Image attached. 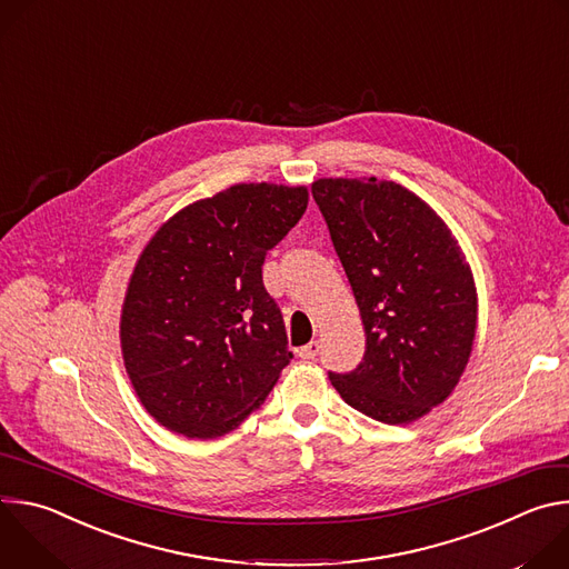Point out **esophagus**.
Here are the masks:
<instances>
[{"label": "esophagus", "mask_w": 569, "mask_h": 569, "mask_svg": "<svg viewBox=\"0 0 569 569\" xmlns=\"http://www.w3.org/2000/svg\"><path fill=\"white\" fill-rule=\"evenodd\" d=\"M317 353H319V342H317V340H312V342H308L306 347L297 349V356L303 358V360H315Z\"/></svg>", "instance_id": "1"}]
</instances>
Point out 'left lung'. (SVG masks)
I'll use <instances>...</instances> for the list:
<instances>
[{
  "label": "left lung",
  "instance_id": "obj_1",
  "mask_svg": "<svg viewBox=\"0 0 569 569\" xmlns=\"http://www.w3.org/2000/svg\"><path fill=\"white\" fill-rule=\"evenodd\" d=\"M353 288L367 351L349 373H329L353 410L389 426L412 423L459 382L477 329L472 272L446 222L387 180L312 184Z\"/></svg>",
  "mask_w": 569,
  "mask_h": 569
}]
</instances>
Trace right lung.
I'll return each mask as SVG.
<instances>
[{"mask_svg": "<svg viewBox=\"0 0 569 569\" xmlns=\"http://www.w3.org/2000/svg\"><path fill=\"white\" fill-rule=\"evenodd\" d=\"M306 207V187L233 184L150 238L128 283L121 349L157 423L216 439L261 408L292 358L263 261Z\"/></svg>", "mask_w": 569, "mask_h": 569, "instance_id": "obj_1", "label": "right lung"}]
</instances>
